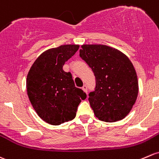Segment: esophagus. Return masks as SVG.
Returning <instances> with one entry per match:
<instances>
[{
	"instance_id": "34e87169",
	"label": "esophagus",
	"mask_w": 159,
	"mask_h": 159,
	"mask_svg": "<svg viewBox=\"0 0 159 159\" xmlns=\"http://www.w3.org/2000/svg\"><path fill=\"white\" fill-rule=\"evenodd\" d=\"M82 89H83V91H85V92H87V91H88V86H87L86 84L83 85V87H82Z\"/></svg>"
}]
</instances>
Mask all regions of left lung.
Returning <instances> with one entry per match:
<instances>
[{
	"mask_svg": "<svg viewBox=\"0 0 159 159\" xmlns=\"http://www.w3.org/2000/svg\"><path fill=\"white\" fill-rule=\"evenodd\" d=\"M80 57L95 76L96 86L88 100L96 117L110 123L126 117L139 92L136 70L129 58L105 45H83Z\"/></svg>",
	"mask_w": 159,
	"mask_h": 159,
	"instance_id": "1",
	"label": "left lung"
}]
</instances>
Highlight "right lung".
<instances>
[{"mask_svg":"<svg viewBox=\"0 0 159 159\" xmlns=\"http://www.w3.org/2000/svg\"><path fill=\"white\" fill-rule=\"evenodd\" d=\"M78 49V45H64L44 52L27 75L26 89L33 107L51 125L74 119L81 100L87 98L82 90L75 87L71 73L62 68Z\"/></svg>","mask_w":159,"mask_h":159,"instance_id":"add662e5","label":"right lung"}]
</instances>
